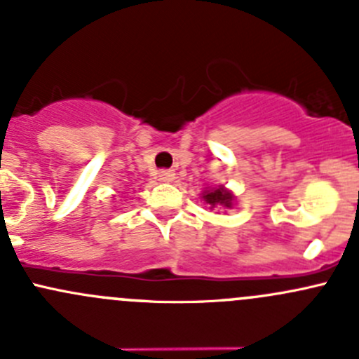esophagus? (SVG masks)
Masks as SVG:
<instances>
[{
  "mask_svg": "<svg viewBox=\"0 0 359 359\" xmlns=\"http://www.w3.org/2000/svg\"><path fill=\"white\" fill-rule=\"evenodd\" d=\"M159 179H161L163 182H172V180L175 179V173H173V170H161V172H159Z\"/></svg>",
  "mask_w": 359,
  "mask_h": 359,
  "instance_id": "34e87169",
  "label": "esophagus"
}]
</instances>
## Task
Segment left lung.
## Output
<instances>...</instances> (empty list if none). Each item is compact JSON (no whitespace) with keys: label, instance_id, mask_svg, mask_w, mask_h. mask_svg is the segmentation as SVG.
<instances>
[{"label":"left lung","instance_id":"obj_1","mask_svg":"<svg viewBox=\"0 0 359 359\" xmlns=\"http://www.w3.org/2000/svg\"><path fill=\"white\" fill-rule=\"evenodd\" d=\"M201 198L210 205V208H217V206H224V208H231L234 201V194L227 191L226 187L219 186L213 189L203 191Z\"/></svg>","mask_w":359,"mask_h":359}]
</instances>
